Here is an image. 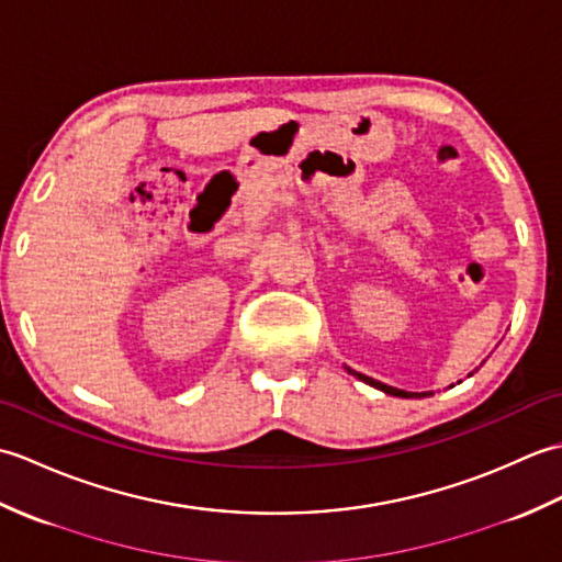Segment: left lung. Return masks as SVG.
<instances>
[{
    "label": "left lung",
    "mask_w": 562,
    "mask_h": 562,
    "mask_svg": "<svg viewBox=\"0 0 562 562\" xmlns=\"http://www.w3.org/2000/svg\"><path fill=\"white\" fill-rule=\"evenodd\" d=\"M348 372L352 374V376H357V379H362L364 384H369V386H376V389H381L384 393H389V396H401V398H420V396H429V393H411V391H401V389H393V386H386V384H381V381H374L372 376H364V374H360V372H355V369H350L348 367Z\"/></svg>",
    "instance_id": "8db88e82"
}]
</instances>
